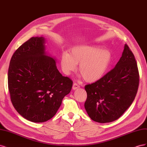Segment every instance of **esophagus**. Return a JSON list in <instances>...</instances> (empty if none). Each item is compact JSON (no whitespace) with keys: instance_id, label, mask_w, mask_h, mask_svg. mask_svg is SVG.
Returning <instances> with one entry per match:
<instances>
[{"instance_id":"1","label":"esophagus","mask_w":147,"mask_h":147,"mask_svg":"<svg viewBox=\"0 0 147 147\" xmlns=\"http://www.w3.org/2000/svg\"><path fill=\"white\" fill-rule=\"evenodd\" d=\"M80 88V85L79 84H78L77 83H74V84H73V86H72V88H73V90H76V89H77V88Z\"/></svg>"}]
</instances>
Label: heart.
I'll use <instances>...</instances> for the list:
<instances>
[{
  "mask_svg": "<svg viewBox=\"0 0 147 147\" xmlns=\"http://www.w3.org/2000/svg\"><path fill=\"white\" fill-rule=\"evenodd\" d=\"M112 53L107 49L93 46H77L70 50V54L64 53L61 58L63 72L69 75L77 69L84 80L92 83L100 80L106 72L112 61Z\"/></svg>",
  "mask_w": 147,
  "mask_h": 147,
  "instance_id": "heart-1",
  "label": "heart"
}]
</instances>
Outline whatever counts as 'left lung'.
<instances>
[{
  "mask_svg": "<svg viewBox=\"0 0 147 147\" xmlns=\"http://www.w3.org/2000/svg\"><path fill=\"white\" fill-rule=\"evenodd\" d=\"M139 84L135 57L127 44L115 67L99 80L84 86V108L93 121L110 123L118 119L134 101Z\"/></svg>",
  "mask_w": 147,
  "mask_h": 147,
  "instance_id": "obj_1",
  "label": "left lung"
}]
</instances>
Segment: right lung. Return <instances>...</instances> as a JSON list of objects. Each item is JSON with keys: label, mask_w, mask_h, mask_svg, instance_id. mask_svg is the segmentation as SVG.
<instances>
[{"label": "right lung", "mask_w": 147, "mask_h": 147, "mask_svg": "<svg viewBox=\"0 0 147 147\" xmlns=\"http://www.w3.org/2000/svg\"><path fill=\"white\" fill-rule=\"evenodd\" d=\"M43 37H32L11 57L8 86L11 103L29 121L43 123L55 116L73 82L57 70L55 60L46 55Z\"/></svg>", "instance_id": "add662e5"}]
</instances>
